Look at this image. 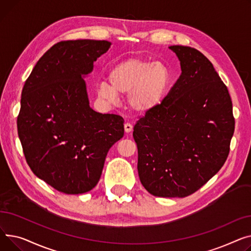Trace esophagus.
Returning a JSON list of instances; mask_svg holds the SVG:
<instances>
[{"label": "esophagus", "mask_w": 251, "mask_h": 251, "mask_svg": "<svg viewBox=\"0 0 251 251\" xmlns=\"http://www.w3.org/2000/svg\"><path fill=\"white\" fill-rule=\"evenodd\" d=\"M131 130H132V126H131L130 124L126 123V124L125 125V131L127 132V134H128V132H130Z\"/></svg>", "instance_id": "34e87169"}]
</instances>
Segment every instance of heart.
<instances>
[{"mask_svg":"<svg viewBox=\"0 0 251 251\" xmlns=\"http://www.w3.org/2000/svg\"><path fill=\"white\" fill-rule=\"evenodd\" d=\"M108 82L97 86V96L115 103L119 95L127 96L129 108L146 114L157 108L163 101L170 83V74L161 63L127 58L115 65L108 74Z\"/></svg>","mask_w":251,"mask_h":251,"instance_id":"heart-1","label":"heart"}]
</instances>
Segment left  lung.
<instances>
[{"mask_svg": "<svg viewBox=\"0 0 251 251\" xmlns=\"http://www.w3.org/2000/svg\"><path fill=\"white\" fill-rule=\"evenodd\" d=\"M181 75L161 104L134 126L138 173L155 197L184 198L222 168L235 120L226 85L194 48L172 46Z\"/></svg>", "mask_w": 251, "mask_h": 251, "instance_id": "1", "label": "left lung"}]
</instances>
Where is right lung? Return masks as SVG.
I'll return each instance as SVG.
<instances>
[{
    "label": "right lung",
    "instance_id": "obj_1",
    "mask_svg": "<svg viewBox=\"0 0 251 251\" xmlns=\"http://www.w3.org/2000/svg\"><path fill=\"white\" fill-rule=\"evenodd\" d=\"M106 40L57 42L25 81L17 117L27 164L38 178L67 195L98 183L111 146L124 137V119L89 105L84 76L105 53Z\"/></svg>",
    "mask_w": 251,
    "mask_h": 251
}]
</instances>
